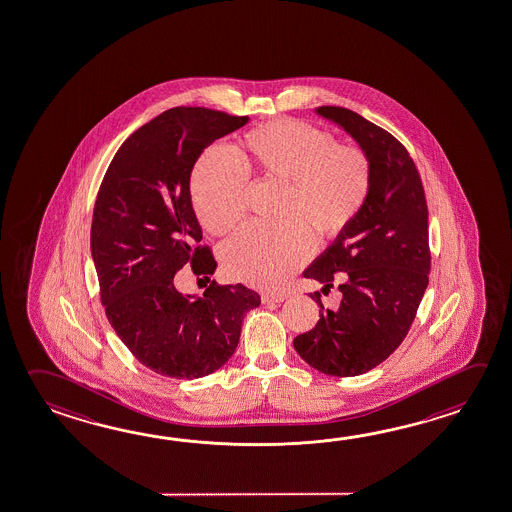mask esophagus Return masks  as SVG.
Here are the masks:
<instances>
[{"label": "esophagus", "mask_w": 512, "mask_h": 512, "mask_svg": "<svg viewBox=\"0 0 512 512\" xmlns=\"http://www.w3.org/2000/svg\"><path fill=\"white\" fill-rule=\"evenodd\" d=\"M286 295L284 293H262V302L270 304V302H284Z\"/></svg>", "instance_id": "esophagus-1"}]
</instances>
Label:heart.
<instances>
[{
  "instance_id": "b5f03b06",
  "label": "heart",
  "mask_w": 512,
  "mask_h": 512,
  "mask_svg": "<svg viewBox=\"0 0 512 512\" xmlns=\"http://www.w3.org/2000/svg\"><path fill=\"white\" fill-rule=\"evenodd\" d=\"M282 184L273 226L250 224L222 246L224 273L262 290L282 286L308 259L309 235L337 237L366 201L371 172L366 155L338 146L328 132L291 119L251 130L230 157L210 150L197 161L190 192L204 230L232 232L244 215L246 179Z\"/></svg>"
}]
</instances>
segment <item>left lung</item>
<instances>
[{
	"instance_id": "1",
	"label": "left lung",
	"mask_w": 512,
	"mask_h": 512,
	"mask_svg": "<svg viewBox=\"0 0 512 512\" xmlns=\"http://www.w3.org/2000/svg\"><path fill=\"white\" fill-rule=\"evenodd\" d=\"M315 114L360 146L371 183L357 215L304 270L322 291L340 277L342 300L326 309L315 291L319 322L293 346L324 375L357 377L384 362L415 320L431 270L429 213L415 163L393 135L348 108L319 107Z\"/></svg>"
}]
</instances>
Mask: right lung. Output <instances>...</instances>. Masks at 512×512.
Wrapping results in <instances>:
<instances>
[{"label": "right lung", "mask_w": 512, "mask_h": 512, "mask_svg": "<svg viewBox=\"0 0 512 512\" xmlns=\"http://www.w3.org/2000/svg\"><path fill=\"white\" fill-rule=\"evenodd\" d=\"M248 121L170 108L126 139L97 193L90 251L108 322L143 366L164 377L192 380L224 366L244 315L261 306L259 293L242 284H210L203 297L183 295L174 284L188 264L206 277L217 268L199 246L190 177L204 148Z\"/></svg>", "instance_id": "1"}]
</instances>
